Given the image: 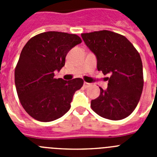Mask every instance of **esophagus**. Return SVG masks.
I'll return each mask as SVG.
<instances>
[{
	"instance_id": "34e87169",
	"label": "esophagus",
	"mask_w": 157,
	"mask_h": 157,
	"mask_svg": "<svg viewBox=\"0 0 157 157\" xmlns=\"http://www.w3.org/2000/svg\"><path fill=\"white\" fill-rule=\"evenodd\" d=\"M90 86V83H88V82H84V84H83V86L85 87V88H88L89 86Z\"/></svg>"
}]
</instances>
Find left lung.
<instances>
[{
	"mask_svg": "<svg viewBox=\"0 0 157 157\" xmlns=\"http://www.w3.org/2000/svg\"><path fill=\"white\" fill-rule=\"evenodd\" d=\"M98 59V70L109 75L108 88L91 101V109L101 117L120 120L130 116L138 105L143 90L141 56L127 37L109 30L81 34Z\"/></svg>",
	"mask_w": 157,
	"mask_h": 157,
	"instance_id": "obj_1",
	"label": "left lung"
}]
</instances>
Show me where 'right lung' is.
<instances>
[{
	"label": "right lung",
	"mask_w": 157,
	"mask_h": 157,
	"mask_svg": "<svg viewBox=\"0 0 157 157\" xmlns=\"http://www.w3.org/2000/svg\"><path fill=\"white\" fill-rule=\"evenodd\" d=\"M82 40L76 34L48 31L31 37L24 45L15 69V84L25 111L36 120L50 122L68 112L83 80L55 78L69 51Z\"/></svg>",
	"instance_id": "add662e5"
}]
</instances>
